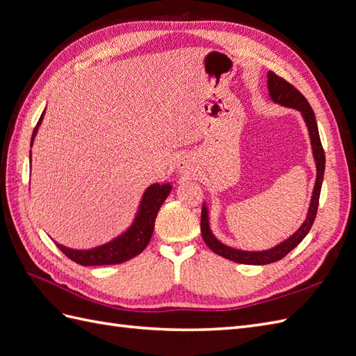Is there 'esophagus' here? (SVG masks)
<instances>
[{
    "instance_id": "1",
    "label": "esophagus",
    "mask_w": 356,
    "mask_h": 356,
    "mask_svg": "<svg viewBox=\"0 0 356 356\" xmlns=\"http://www.w3.org/2000/svg\"><path fill=\"white\" fill-rule=\"evenodd\" d=\"M178 168H179V170L182 172V174H188V172L191 170V163H190L187 159H181Z\"/></svg>"
}]
</instances>
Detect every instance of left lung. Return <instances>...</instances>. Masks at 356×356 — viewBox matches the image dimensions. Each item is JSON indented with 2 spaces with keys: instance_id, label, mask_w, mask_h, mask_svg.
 I'll list each match as a JSON object with an SVG mask.
<instances>
[{
  "instance_id": "8db88e82",
  "label": "left lung",
  "mask_w": 356,
  "mask_h": 356,
  "mask_svg": "<svg viewBox=\"0 0 356 356\" xmlns=\"http://www.w3.org/2000/svg\"><path fill=\"white\" fill-rule=\"evenodd\" d=\"M267 88H268V93H270V98L276 104L289 106V108H296L301 114H303V118H305V122L309 129L312 148H314V156H315V161H316L318 174H316V182H315L314 195H312L306 221L293 236H291L289 239L284 241L282 243H279L277 246L272 248V250H267V251H260V252L239 251V250H233V248L225 246L224 243H221L217 238H215L209 229L208 209L203 203L202 217H200V232H202L204 243H207L215 254H218L224 258H227V260H232L234 263H241V264L258 266V264L275 263L277 260H281V258H284L288 252L293 251L294 248L306 238V234L309 233L310 227L314 225V221L316 218L322 179H324V172H325V153H324V148H322V144H321L315 113H314V110H312V106L307 102V99L303 95H301V92H298L294 88L293 84L288 83L282 77H279V75H276L272 71H268V74H267Z\"/></svg>"
}]
</instances>
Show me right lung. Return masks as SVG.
I'll return each instance as SVG.
<instances>
[{
    "label": "right lung",
    "mask_w": 356,
    "mask_h": 356,
    "mask_svg": "<svg viewBox=\"0 0 356 356\" xmlns=\"http://www.w3.org/2000/svg\"><path fill=\"white\" fill-rule=\"evenodd\" d=\"M42 115H44V111H42L40 120L34 129V134H32L31 144H32V141H34L35 134L38 131V126L42 120ZM29 157H31V154H29ZM170 190H172V187L169 184L149 186L144 193L143 200H141V207H139V211L136 213V218H135L134 224L129 227V230L126 233L118 236V238L114 239L113 242H108V243L101 245L98 248H93V250H88V251L71 250V248L62 246L59 243H56V245L59 250L70 258V260H72L77 264H81V266L120 264V263L131 260V258L136 257L138 254H141L147 248L149 239H152L157 212H159L161 204H163V202L166 200Z\"/></svg>",
    "instance_id": "1"
}]
</instances>
